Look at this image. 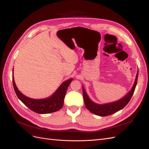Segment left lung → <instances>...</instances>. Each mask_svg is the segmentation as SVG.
<instances>
[{
  "mask_svg": "<svg viewBox=\"0 0 149 149\" xmlns=\"http://www.w3.org/2000/svg\"><path fill=\"white\" fill-rule=\"evenodd\" d=\"M138 74L139 71L137 73L136 79H135L133 86L132 89L130 90V91L123 97L120 99V100L112 102L102 104H99L95 103L91 101V99L89 97L87 93H86L84 87L83 86V98L86 107L92 113L99 116H109L123 109L127 104L134 93L137 83Z\"/></svg>",
  "mask_w": 149,
  "mask_h": 149,
  "instance_id": "1",
  "label": "left lung"
}]
</instances>
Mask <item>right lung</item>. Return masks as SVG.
<instances>
[{"instance_id": "obj_1", "label": "right lung", "mask_w": 149, "mask_h": 149, "mask_svg": "<svg viewBox=\"0 0 149 149\" xmlns=\"http://www.w3.org/2000/svg\"><path fill=\"white\" fill-rule=\"evenodd\" d=\"M13 71V69L12 70ZM72 80L73 78H70L64 81L51 96L45 99H40V100H35L25 96L18 89L13 78V74L12 76L13 88L18 98L30 109L38 114L52 113L61 109L63 106L64 99L67 89Z\"/></svg>"}]
</instances>
